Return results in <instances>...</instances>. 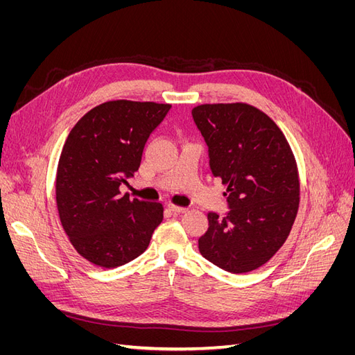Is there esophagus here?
<instances>
[{"label":"esophagus","mask_w":355,"mask_h":355,"mask_svg":"<svg viewBox=\"0 0 355 355\" xmlns=\"http://www.w3.org/2000/svg\"><path fill=\"white\" fill-rule=\"evenodd\" d=\"M168 210H170V211H173V213H185L188 209L175 206V204H168Z\"/></svg>","instance_id":"obj_1"}]
</instances>
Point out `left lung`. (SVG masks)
Wrapping results in <instances>:
<instances>
[{"label":"left lung","mask_w":355,"mask_h":355,"mask_svg":"<svg viewBox=\"0 0 355 355\" xmlns=\"http://www.w3.org/2000/svg\"><path fill=\"white\" fill-rule=\"evenodd\" d=\"M192 118L209 146L213 176L228 185L230 211L207 214L198 249L232 274L266 263L287 240L299 209V175L286 136L247 103H206Z\"/></svg>","instance_id":"left-lung-1"}]
</instances>
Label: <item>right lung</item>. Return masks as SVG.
Instances as JSON below:
<instances>
[{
    "mask_svg": "<svg viewBox=\"0 0 355 355\" xmlns=\"http://www.w3.org/2000/svg\"><path fill=\"white\" fill-rule=\"evenodd\" d=\"M171 105L110 101L73 125L59 158L56 204L62 227L84 259L116 268L142 254L163 220V204L121 196L144 148Z\"/></svg>",
    "mask_w": 355,
    "mask_h": 355,
    "instance_id": "add662e5",
    "label": "right lung"
}]
</instances>
